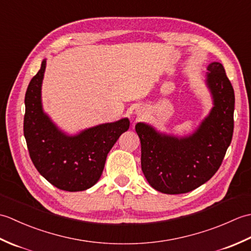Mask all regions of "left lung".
Here are the masks:
<instances>
[{"instance_id":"8db88e82","label":"left lung","mask_w":251,"mask_h":251,"mask_svg":"<svg viewBox=\"0 0 251 251\" xmlns=\"http://www.w3.org/2000/svg\"><path fill=\"white\" fill-rule=\"evenodd\" d=\"M207 85L215 106L193 135L165 136L138 123L141 142V169L156 191L181 194L207 182L221 166L232 141L235 96L225 68L219 62L208 67Z\"/></svg>"}]
</instances>
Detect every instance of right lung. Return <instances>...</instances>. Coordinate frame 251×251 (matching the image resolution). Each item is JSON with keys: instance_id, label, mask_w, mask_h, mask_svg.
<instances>
[{"instance_id": "right-lung-1", "label": "right lung", "mask_w": 251, "mask_h": 251, "mask_svg": "<svg viewBox=\"0 0 251 251\" xmlns=\"http://www.w3.org/2000/svg\"><path fill=\"white\" fill-rule=\"evenodd\" d=\"M45 67L43 60L25 92L24 135L29 155L37 172L56 188L69 192L87 190L101 177L106 155L119 137L128 130L129 121L98 125L74 137L65 135L42 109Z\"/></svg>"}]
</instances>
